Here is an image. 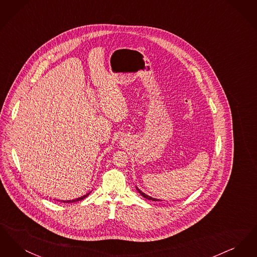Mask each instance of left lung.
<instances>
[{"instance_id":"obj_1","label":"left lung","mask_w":257,"mask_h":257,"mask_svg":"<svg viewBox=\"0 0 257 257\" xmlns=\"http://www.w3.org/2000/svg\"><path fill=\"white\" fill-rule=\"evenodd\" d=\"M137 188V191L142 195V196H144V197H146L147 199H149V200H152V201H158V200H160V199H157V198H154V197H151V196H147V195H146L145 193H143L140 189H138V187H136Z\"/></svg>"}]
</instances>
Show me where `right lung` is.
Wrapping results in <instances>:
<instances>
[{"mask_svg": "<svg viewBox=\"0 0 257 257\" xmlns=\"http://www.w3.org/2000/svg\"><path fill=\"white\" fill-rule=\"evenodd\" d=\"M89 195V193L88 194H86L85 196H81V197H78V198H76V199H72V200H61V202H63V203H71V202H77V201H80V200H82V199H84V198H86V196Z\"/></svg>", "mask_w": 257, "mask_h": 257, "instance_id": "right-lung-1", "label": "right lung"}]
</instances>
